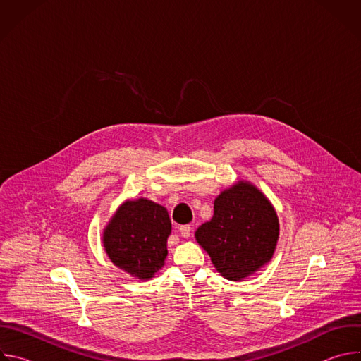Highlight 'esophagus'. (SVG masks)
<instances>
[{
    "label": "esophagus",
    "instance_id": "obj_1",
    "mask_svg": "<svg viewBox=\"0 0 361 361\" xmlns=\"http://www.w3.org/2000/svg\"><path fill=\"white\" fill-rule=\"evenodd\" d=\"M178 231H180V234L184 237V238H188L190 237V234H191V227L187 224V226H180L178 227Z\"/></svg>",
    "mask_w": 361,
    "mask_h": 361
}]
</instances>
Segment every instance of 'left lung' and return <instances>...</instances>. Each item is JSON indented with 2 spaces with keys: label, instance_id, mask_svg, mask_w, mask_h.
Segmentation results:
<instances>
[{
  "label": "left lung",
  "instance_id": "1",
  "mask_svg": "<svg viewBox=\"0 0 361 361\" xmlns=\"http://www.w3.org/2000/svg\"><path fill=\"white\" fill-rule=\"evenodd\" d=\"M279 238V219L266 195L238 181L214 201V216L195 231L217 271L233 281L264 266Z\"/></svg>",
  "mask_w": 361,
  "mask_h": 361
}]
</instances>
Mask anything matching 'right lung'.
Here are the masks:
<instances>
[{"label": "right lung", "mask_w": 361, "mask_h": 361, "mask_svg": "<svg viewBox=\"0 0 361 361\" xmlns=\"http://www.w3.org/2000/svg\"><path fill=\"white\" fill-rule=\"evenodd\" d=\"M171 221L160 204L145 198L124 202L104 230L106 251L121 270L140 280H148L167 257Z\"/></svg>", "instance_id": "add662e5"}]
</instances>
